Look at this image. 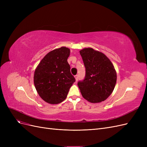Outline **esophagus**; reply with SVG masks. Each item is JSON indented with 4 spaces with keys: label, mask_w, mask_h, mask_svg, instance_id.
<instances>
[{
    "label": "esophagus",
    "mask_w": 147,
    "mask_h": 147,
    "mask_svg": "<svg viewBox=\"0 0 147 147\" xmlns=\"http://www.w3.org/2000/svg\"><path fill=\"white\" fill-rule=\"evenodd\" d=\"M75 80H76V82H77L78 80V75H75Z\"/></svg>",
    "instance_id": "1"
}]
</instances>
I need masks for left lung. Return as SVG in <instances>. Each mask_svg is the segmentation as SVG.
<instances>
[{
  "mask_svg": "<svg viewBox=\"0 0 147 147\" xmlns=\"http://www.w3.org/2000/svg\"><path fill=\"white\" fill-rule=\"evenodd\" d=\"M86 69L85 78L78 82L82 96L91 103L104 101L112 94L117 82V72L104 53L92 48L80 51Z\"/></svg>",
  "mask_w": 147,
  "mask_h": 147,
  "instance_id": "obj_1",
  "label": "left lung"
}]
</instances>
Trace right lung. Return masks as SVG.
Wrapping results in <instances>:
<instances>
[{
	"instance_id": "right-lung-1",
	"label": "right lung",
	"mask_w": 147,
	"mask_h": 147,
	"mask_svg": "<svg viewBox=\"0 0 147 147\" xmlns=\"http://www.w3.org/2000/svg\"><path fill=\"white\" fill-rule=\"evenodd\" d=\"M70 49L65 47L49 52L35 69L34 83L40 97L50 104H57L67 97L75 82L67 62Z\"/></svg>"
}]
</instances>
